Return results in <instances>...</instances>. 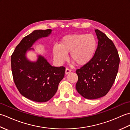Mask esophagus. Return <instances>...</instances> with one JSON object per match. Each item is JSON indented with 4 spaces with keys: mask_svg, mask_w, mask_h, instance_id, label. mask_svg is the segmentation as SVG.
Instances as JSON below:
<instances>
[{
    "mask_svg": "<svg viewBox=\"0 0 130 130\" xmlns=\"http://www.w3.org/2000/svg\"><path fill=\"white\" fill-rule=\"evenodd\" d=\"M71 71V70L70 69L66 68V69H65V74H68L69 73H70Z\"/></svg>",
    "mask_w": 130,
    "mask_h": 130,
    "instance_id": "34e87169",
    "label": "esophagus"
}]
</instances>
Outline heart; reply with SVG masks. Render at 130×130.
Wrapping results in <instances>:
<instances>
[{
  "label": "heart",
  "mask_w": 130,
  "mask_h": 130,
  "mask_svg": "<svg viewBox=\"0 0 130 130\" xmlns=\"http://www.w3.org/2000/svg\"><path fill=\"white\" fill-rule=\"evenodd\" d=\"M97 47V41L92 34H74L63 36L59 45L53 47L55 60L62 63L69 53L70 59L76 65H86L92 60Z\"/></svg>",
  "instance_id": "1"
}]
</instances>
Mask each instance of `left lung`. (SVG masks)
Returning <instances> with one entry per match:
<instances>
[{
    "instance_id": "obj_1",
    "label": "left lung",
    "mask_w": 130,
    "mask_h": 130,
    "mask_svg": "<svg viewBox=\"0 0 130 130\" xmlns=\"http://www.w3.org/2000/svg\"><path fill=\"white\" fill-rule=\"evenodd\" d=\"M95 32L98 43L94 56L89 63L76 70V90L88 99H98L108 93L116 78L120 61L112 40L98 29Z\"/></svg>"
}]
</instances>
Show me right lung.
<instances>
[{
    "label": "right lung",
    "instance_id": "1",
    "mask_svg": "<svg viewBox=\"0 0 130 130\" xmlns=\"http://www.w3.org/2000/svg\"><path fill=\"white\" fill-rule=\"evenodd\" d=\"M52 30H35L24 37L11 56L13 78L22 95L37 102H46L56 93L63 78L65 68L52 67L43 56L39 55L36 62L27 59L26 54L40 38L47 37Z\"/></svg>",
    "mask_w": 130,
    "mask_h": 130
}]
</instances>
